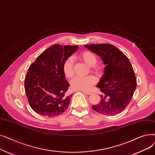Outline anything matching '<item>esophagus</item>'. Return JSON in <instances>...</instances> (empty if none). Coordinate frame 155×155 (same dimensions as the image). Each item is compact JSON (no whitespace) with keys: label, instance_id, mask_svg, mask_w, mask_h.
<instances>
[{"label":"esophagus","instance_id":"1","mask_svg":"<svg viewBox=\"0 0 155 155\" xmlns=\"http://www.w3.org/2000/svg\"><path fill=\"white\" fill-rule=\"evenodd\" d=\"M84 93L87 94V95H92L93 93L92 92H90V91H83Z\"/></svg>","mask_w":155,"mask_h":155}]
</instances>
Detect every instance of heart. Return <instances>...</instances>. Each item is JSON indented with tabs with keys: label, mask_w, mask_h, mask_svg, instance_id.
I'll list each match as a JSON object with an SVG mask.
<instances>
[{
	"label": "heart",
	"mask_w": 155,
	"mask_h": 155,
	"mask_svg": "<svg viewBox=\"0 0 155 155\" xmlns=\"http://www.w3.org/2000/svg\"><path fill=\"white\" fill-rule=\"evenodd\" d=\"M78 58L84 61L88 66L92 67L93 70L96 73L101 72L102 68L99 65H95L97 62L96 56L90 51H85L79 54ZM63 71L67 78H71L73 75V60L69 57L67 58L63 64ZM96 83V78L93 75L87 77H76L73 78L71 82V86L73 89L80 91H87Z\"/></svg>",
	"instance_id": "heart-1"
}]
</instances>
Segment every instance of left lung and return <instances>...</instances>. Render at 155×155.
<instances>
[{"mask_svg": "<svg viewBox=\"0 0 155 155\" xmlns=\"http://www.w3.org/2000/svg\"><path fill=\"white\" fill-rule=\"evenodd\" d=\"M99 56L105 67L97 87L102 93L100 102L92 109L105 116H114L123 112L131 101L136 88V78L127 57L110 44L84 46Z\"/></svg>", "mask_w": 155, "mask_h": 155, "instance_id": "obj_1", "label": "left lung"}]
</instances>
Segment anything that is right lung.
<instances>
[{
  "label": "right lung",
  "instance_id": "1",
  "mask_svg": "<svg viewBox=\"0 0 155 155\" xmlns=\"http://www.w3.org/2000/svg\"><path fill=\"white\" fill-rule=\"evenodd\" d=\"M78 48L54 45L29 67L24 81L25 91L30 106L39 114L56 116L68 107L71 97L65 93L70 84L65 80L63 64Z\"/></svg>",
  "mask_w": 155,
  "mask_h": 155
}]
</instances>
